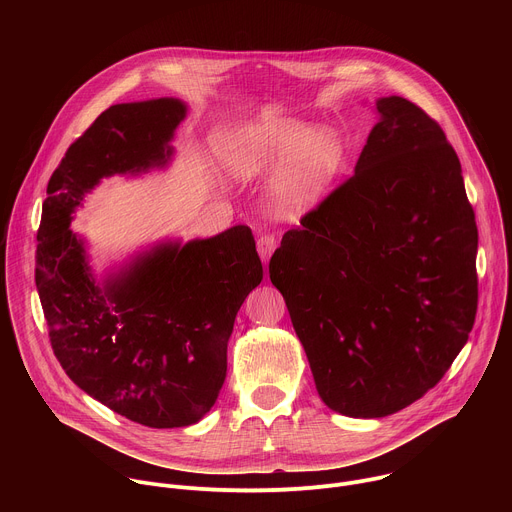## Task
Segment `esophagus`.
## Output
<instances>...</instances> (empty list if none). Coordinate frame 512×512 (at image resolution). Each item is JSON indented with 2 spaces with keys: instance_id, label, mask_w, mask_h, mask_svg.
<instances>
[{
  "instance_id": "1",
  "label": "esophagus",
  "mask_w": 512,
  "mask_h": 512,
  "mask_svg": "<svg viewBox=\"0 0 512 512\" xmlns=\"http://www.w3.org/2000/svg\"><path fill=\"white\" fill-rule=\"evenodd\" d=\"M257 251H259V255H261L263 263L267 265V263H269L271 253L275 251V239H273L271 235H261V237L257 239Z\"/></svg>"
}]
</instances>
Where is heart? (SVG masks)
<instances>
[{"label":"heart","mask_w":512,"mask_h":512,"mask_svg":"<svg viewBox=\"0 0 512 512\" xmlns=\"http://www.w3.org/2000/svg\"><path fill=\"white\" fill-rule=\"evenodd\" d=\"M214 152L237 180H253L269 170L271 206L283 216L316 208L344 164V141L332 127H312L289 117H263L223 129Z\"/></svg>","instance_id":"b5f03b06"}]
</instances>
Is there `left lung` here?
<instances>
[{"instance_id":"left-lung-1","label":"left lung","mask_w":512,"mask_h":512,"mask_svg":"<svg viewBox=\"0 0 512 512\" xmlns=\"http://www.w3.org/2000/svg\"><path fill=\"white\" fill-rule=\"evenodd\" d=\"M375 109L354 176L269 261L320 399L358 419L440 383L478 306V229L454 148L403 97Z\"/></svg>"}]
</instances>
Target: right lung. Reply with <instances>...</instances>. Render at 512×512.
Here are the masks:
<instances>
[{"label":"right lung","instance_id":"obj_1","mask_svg":"<svg viewBox=\"0 0 512 512\" xmlns=\"http://www.w3.org/2000/svg\"><path fill=\"white\" fill-rule=\"evenodd\" d=\"M188 107L174 97L119 103L68 148L42 204L36 287L64 373L115 413L156 429L198 423L227 377V344L263 265L249 227L166 239L97 275L70 227L111 176L164 170Z\"/></svg>","mask_w":512,"mask_h":512}]
</instances>
